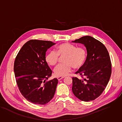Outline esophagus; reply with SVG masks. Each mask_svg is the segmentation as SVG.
Returning <instances> with one entry per match:
<instances>
[{
  "label": "esophagus",
  "mask_w": 122,
  "mask_h": 122,
  "mask_svg": "<svg viewBox=\"0 0 122 122\" xmlns=\"http://www.w3.org/2000/svg\"><path fill=\"white\" fill-rule=\"evenodd\" d=\"M64 77H65V76H59V77H57V79H58V80L59 81H60V80H61V79L64 78Z\"/></svg>",
  "instance_id": "1"
}]
</instances>
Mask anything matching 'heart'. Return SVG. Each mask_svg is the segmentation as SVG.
I'll use <instances>...</instances> for the list:
<instances>
[{"instance_id": "1", "label": "heart", "mask_w": 122, "mask_h": 122, "mask_svg": "<svg viewBox=\"0 0 122 122\" xmlns=\"http://www.w3.org/2000/svg\"><path fill=\"white\" fill-rule=\"evenodd\" d=\"M60 57H64V63L59 65L54 69V74L57 76H67L71 71L72 67L74 69H79L84 64L86 58V51L83 47L63 43L56 48V51H51L45 57L46 62L51 66L58 63Z\"/></svg>"}]
</instances>
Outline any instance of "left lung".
Returning a JSON list of instances; mask_svg holds the SVG:
<instances>
[{"mask_svg":"<svg viewBox=\"0 0 122 122\" xmlns=\"http://www.w3.org/2000/svg\"><path fill=\"white\" fill-rule=\"evenodd\" d=\"M72 42L84 44L87 53L84 64L76 72L82 78H72V92L82 101H93L102 93L111 76L109 52L101 42L90 36H83Z\"/></svg>","mask_w":122,"mask_h":122,"instance_id":"1","label":"left lung"}]
</instances>
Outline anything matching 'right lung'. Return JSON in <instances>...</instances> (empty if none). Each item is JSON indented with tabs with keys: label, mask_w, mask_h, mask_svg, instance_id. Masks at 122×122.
<instances>
[{
	"label": "right lung",
	"mask_w": 122,
	"mask_h": 122,
	"mask_svg": "<svg viewBox=\"0 0 122 122\" xmlns=\"http://www.w3.org/2000/svg\"><path fill=\"white\" fill-rule=\"evenodd\" d=\"M55 44L49 41L30 40L15 59L14 71L18 88L24 98L34 104H46L54 96L58 80L46 81L52 71L45 57L48 48Z\"/></svg>",
	"instance_id": "right-lung-1"
}]
</instances>
